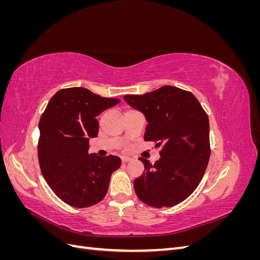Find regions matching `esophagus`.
I'll return each instance as SVG.
<instances>
[{
    "mask_svg": "<svg viewBox=\"0 0 260 260\" xmlns=\"http://www.w3.org/2000/svg\"><path fill=\"white\" fill-rule=\"evenodd\" d=\"M130 160H131L130 157H125V156H122V157H121L122 164H125V162H128V161H130Z\"/></svg>",
    "mask_w": 260,
    "mask_h": 260,
    "instance_id": "1",
    "label": "esophagus"
}]
</instances>
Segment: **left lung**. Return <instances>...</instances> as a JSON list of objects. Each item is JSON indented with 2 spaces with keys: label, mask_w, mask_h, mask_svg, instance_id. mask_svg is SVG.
<instances>
[{
  "label": "left lung",
  "mask_w": 260,
  "mask_h": 260,
  "mask_svg": "<svg viewBox=\"0 0 260 260\" xmlns=\"http://www.w3.org/2000/svg\"><path fill=\"white\" fill-rule=\"evenodd\" d=\"M123 99L144 114V140L161 146L154 165L140 157L144 172L133 182L137 196L156 208L178 205L195 191L209 161L206 112L191 92L171 85Z\"/></svg>",
  "instance_id": "left-lung-1"
}]
</instances>
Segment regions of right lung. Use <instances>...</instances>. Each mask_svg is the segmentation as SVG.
I'll return each mask as SVG.
<instances>
[{"label":"right lung","instance_id":"obj_1","mask_svg":"<svg viewBox=\"0 0 260 260\" xmlns=\"http://www.w3.org/2000/svg\"><path fill=\"white\" fill-rule=\"evenodd\" d=\"M120 102L102 98L84 88L56 92L43 112L39 129L38 158L46 182L62 202L84 208L105 198L118 156L89 154V139L96 138V118Z\"/></svg>","mask_w":260,"mask_h":260}]
</instances>
